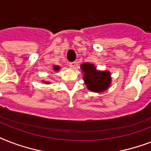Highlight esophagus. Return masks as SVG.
<instances>
[{
	"label": "esophagus",
	"instance_id": "esophagus-1",
	"mask_svg": "<svg viewBox=\"0 0 151 151\" xmlns=\"http://www.w3.org/2000/svg\"><path fill=\"white\" fill-rule=\"evenodd\" d=\"M75 65H76V62H71V63H69V66H70V67H71V68H73V67L75 66Z\"/></svg>",
	"mask_w": 151,
	"mask_h": 151
}]
</instances>
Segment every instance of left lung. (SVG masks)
Returning <instances> with one entry per match:
<instances>
[{
    "label": "left lung",
    "instance_id": "obj_1",
    "mask_svg": "<svg viewBox=\"0 0 151 151\" xmlns=\"http://www.w3.org/2000/svg\"><path fill=\"white\" fill-rule=\"evenodd\" d=\"M81 68L85 72L84 81L90 91L103 92L109 87L111 80L108 71H97L96 66L90 63H83Z\"/></svg>",
    "mask_w": 151,
    "mask_h": 151
}]
</instances>
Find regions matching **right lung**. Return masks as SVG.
I'll return each mask as SVG.
<instances>
[{"instance_id":"obj_1","label":"right lung","mask_w":151,"mask_h":151,"mask_svg":"<svg viewBox=\"0 0 151 151\" xmlns=\"http://www.w3.org/2000/svg\"><path fill=\"white\" fill-rule=\"evenodd\" d=\"M54 70H59V66H54ZM46 83H47V82H46Z\"/></svg>"}]
</instances>
